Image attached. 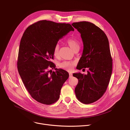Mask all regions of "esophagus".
Masks as SVG:
<instances>
[{
	"mask_svg": "<svg viewBox=\"0 0 130 130\" xmlns=\"http://www.w3.org/2000/svg\"><path fill=\"white\" fill-rule=\"evenodd\" d=\"M69 77H72V74L71 72H69Z\"/></svg>",
	"mask_w": 130,
	"mask_h": 130,
	"instance_id": "obj_1",
	"label": "esophagus"
}]
</instances>
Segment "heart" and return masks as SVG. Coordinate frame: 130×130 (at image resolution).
<instances>
[{"instance_id": "1", "label": "heart", "mask_w": 130, "mask_h": 130, "mask_svg": "<svg viewBox=\"0 0 130 130\" xmlns=\"http://www.w3.org/2000/svg\"><path fill=\"white\" fill-rule=\"evenodd\" d=\"M66 43L70 47V48L74 51H79L80 47L79 42L73 38H69L66 41ZM59 54V45H55L53 49V54L55 57H58ZM75 65V62L73 61H64L59 64V67L70 71L72 69V67Z\"/></svg>"}]
</instances>
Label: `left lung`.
<instances>
[{"mask_svg":"<svg viewBox=\"0 0 130 130\" xmlns=\"http://www.w3.org/2000/svg\"><path fill=\"white\" fill-rule=\"evenodd\" d=\"M72 26L80 33L83 50L77 69L88 68L87 75L73 73L78 79L76 96L81 102L90 104L99 100L105 93L112 72V58L109 42L105 33L88 22L73 23Z\"/></svg>","mask_w":130,"mask_h":130,"instance_id":"1","label":"left lung"}]
</instances>
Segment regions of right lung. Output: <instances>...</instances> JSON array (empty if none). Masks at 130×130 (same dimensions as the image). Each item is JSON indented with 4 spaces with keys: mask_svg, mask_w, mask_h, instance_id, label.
Wrapping results in <instances>:
<instances>
[{
    "mask_svg": "<svg viewBox=\"0 0 130 130\" xmlns=\"http://www.w3.org/2000/svg\"><path fill=\"white\" fill-rule=\"evenodd\" d=\"M69 24L43 20L29 26L21 40L17 69L23 82L31 96L46 105L57 102L61 89L69 77L68 72L55 68L50 61L53 49L59 40L69 31ZM48 68L56 72H51Z\"/></svg>",
    "mask_w": 130,
    "mask_h": 130,
    "instance_id": "1",
    "label": "right lung"
}]
</instances>
